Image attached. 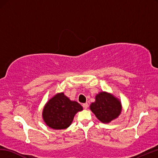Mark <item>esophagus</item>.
<instances>
[{"mask_svg":"<svg viewBox=\"0 0 158 158\" xmlns=\"http://www.w3.org/2000/svg\"><path fill=\"white\" fill-rule=\"evenodd\" d=\"M83 107L84 109H87L88 108V104L87 103H85V104H83Z\"/></svg>","mask_w":158,"mask_h":158,"instance_id":"obj_1","label":"esophagus"}]
</instances>
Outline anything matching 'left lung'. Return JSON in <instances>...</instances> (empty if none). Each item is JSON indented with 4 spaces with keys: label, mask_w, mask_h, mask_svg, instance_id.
I'll return each mask as SVG.
<instances>
[{
    "label": "left lung",
    "mask_w": 158,
    "mask_h": 158,
    "mask_svg": "<svg viewBox=\"0 0 158 158\" xmlns=\"http://www.w3.org/2000/svg\"><path fill=\"white\" fill-rule=\"evenodd\" d=\"M91 110L101 122L108 123L115 119L121 112V104L118 99L106 92L96 96V102L90 105Z\"/></svg>",
    "instance_id": "1"
}]
</instances>
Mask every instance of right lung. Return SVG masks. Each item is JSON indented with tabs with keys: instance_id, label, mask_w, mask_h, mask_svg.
I'll use <instances>...</instances> for the list:
<instances>
[{
	"instance_id": "1",
	"label": "right lung",
	"mask_w": 158,
	"mask_h": 158,
	"mask_svg": "<svg viewBox=\"0 0 158 158\" xmlns=\"http://www.w3.org/2000/svg\"><path fill=\"white\" fill-rule=\"evenodd\" d=\"M83 107L71 101L63 93L58 94L47 102L42 116L44 122L54 129H64L71 125L75 115Z\"/></svg>"
}]
</instances>
